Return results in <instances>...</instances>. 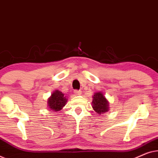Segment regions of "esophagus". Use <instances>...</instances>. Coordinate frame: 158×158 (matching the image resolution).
<instances>
[{
  "mask_svg": "<svg viewBox=\"0 0 158 158\" xmlns=\"http://www.w3.org/2000/svg\"><path fill=\"white\" fill-rule=\"evenodd\" d=\"M74 95L81 94V91H80V90H74Z\"/></svg>",
  "mask_w": 158,
  "mask_h": 158,
  "instance_id": "obj_1",
  "label": "esophagus"
}]
</instances>
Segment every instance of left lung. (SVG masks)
Segmentation results:
<instances>
[{
    "label": "left lung",
    "instance_id": "1",
    "mask_svg": "<svg viewBox=\"0 0 158 158\" xmlns=\"http://www.w3.org/2000/svg\"><path fill=\"white\" fill-rule=\"evenodd\" d=\"M109 102L102 92H96L93 95L92 107L97 114H101L109 111Z\"/></svg>",
    "mask_w": 158,
    "mask_h": 158
}]
</instances>
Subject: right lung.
<instances>
[{"instance_id": "right-lung-1", "label": "right lung", "mask_w": 158, "mask_h": 158, "mask_svg": "<svg viewBox=\"0 0 158 158\" xmlns=\"http://www.w3.org/2000/svg\"><path fill=\"white\" fill-rule=\"evenodd\" d=\"M67 102V99L64 97V94L59 90H55L48 99V106L52 110L55 112L61 110L63 106Z\"/></svg>"}]
</instances>
